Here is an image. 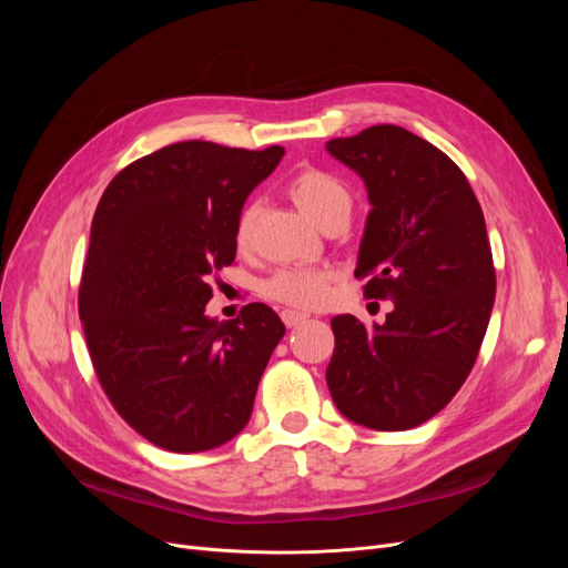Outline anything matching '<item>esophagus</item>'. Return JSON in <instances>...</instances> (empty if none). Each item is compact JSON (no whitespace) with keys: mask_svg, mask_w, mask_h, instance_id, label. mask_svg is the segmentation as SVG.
I'll list each match as a JSON object with an SVG mask.
<instances>
[{"mask_svg":"<svg viewBox=\"0 0 568 568\" xmlns=\"http://www.w3.org/2000/svg\"><path fill=\"white\" fill-rule=\"evenodd\" d=\"M281 317H283V322H285V326H300V324H304L311 315L308 313H302V311H292V308H285L283 313H281Z\"/></svg>","mask_w":568,"mask_h":568,"instance_id":"1","label":"esophagus"}]
</instances>
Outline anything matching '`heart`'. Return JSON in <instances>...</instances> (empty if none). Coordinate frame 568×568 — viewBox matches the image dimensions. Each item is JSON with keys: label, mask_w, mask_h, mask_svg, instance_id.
Returning a JSON list of instances; mask_svg holds the SVG:
<instances>
[{"label": "heart", "mask_w": 568, "mask_h": 568, "mask_svg": "<svg viewBox=\"0 0 568 568\" xmlns=\"http://www.w3.org/2000/svg\"><path fill=\"white\" fill-rule=\"evenodd\" d=\"M287 193L292 202L302 209V214L320 225L326 216L336 212H349V191L341 179L326 170L306 168L296 172ZM257 216V206L248 204L236 219L234 225V244L236 248H248L253 239V225ZM264 294L268 300H276L296 308H315L329 300V276L317 268H281L264 283Z\"/></svg>", "instance_id": "b5f03b06"}]
</instances>
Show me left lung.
<instances>
[{
    "mask_svg": "<svg viewBox=\"0 0 568 568\" xmlns=\"http://www.w3.org/2000/svg\"><path fill=\"white\" fill-rule=\"evenodd\" d=\"M326 152L368 191L354 276H371V300L394 302L384 324L332 320L326 384L345 419L407 430L456 396L488 329L495 268L481 204L449 156L400 126L329 140Z\"/></svg>",
    "mask_w": 568,
    "mask_h": 568,
    "instance_id": "8db88e82",
    "label": "left lung"
}]
</instances>
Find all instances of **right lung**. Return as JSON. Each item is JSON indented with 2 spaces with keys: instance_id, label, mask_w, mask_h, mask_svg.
Here are the masks:
<instances>
[{
  "instance_id": "add662e5",
  "label": "right lung",
  "mask_w": 568,
  "mask_h": 568,
  "mask_svg": "<svg viewBox=\"0 0 568 568\" xmlns=\"http://www.w3.org/2000/svg\"><path fill=\"white\" fill-rule=\"evenodd\" d=\"M283 154L176 142L119 172L97 206L78 294L87 347L114 409L165 452L242 433L285 334L264 304L227 322L204 313L244 202Z\"/></svg>"
}]
</instances>
